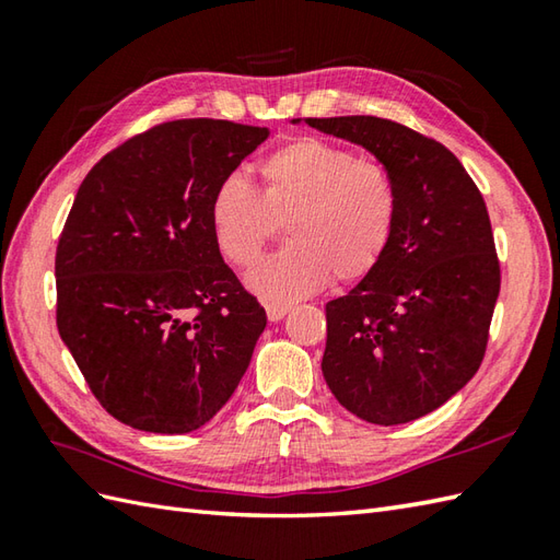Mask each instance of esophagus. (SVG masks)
Instances as JSON below:
<instances>
[{
  "instance_id": "obj_1",
  "label": "esophagus",
  "mask_w": 560,
  "mask_h": 560,
  "mask_svg": "<svg viewBox=\"0 0 560 560\" xmlns=\"http://www.w3.org/2000/svg\"><path fill=\"white\" fill-rule=\"evenodd\" d=\"M267 311V317L271 319V323H279V319L287 317V313L291 311V305H283V303H267L265 305Z\"/></svg>"
}]
</instances>
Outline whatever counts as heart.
<instances>
[{
    "mask_svg": "<svg viewBox=\"0 0 560 560\" xmlns=\"http://www.w3.org/2000/svg\"><path fill=\"white\" fill-rule=\"evenodd\" d=\"M211 233L221 255L253 269L287 225L289 245L249 273L267 301H299L327 287L361 281L389 249L399 221L395 175L375 156L317 137H299L257 165V192L225 180L211 197Z\"/></svg>",
    "mask_w": 560,
    "mask_h": 560,
    "instance_id": "b5f03b06",
    "label": "heart"
}]
</instances>
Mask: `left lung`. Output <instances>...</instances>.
I'll return each mask as SVG.
<instances>
[{
	"mask_svg": "<svg viewBox=\"0 0 560 560\" xmlns=\"http://www.w3.org/2000/svg\"><path fill=\"white\" fill-rule=\"evenodd\" d=\"M383 161L399 221L383 261L327 303L323 375L343 409L377 425L421 419L479 371L501 291L486 201L455 153L373 115L305 117Z\"/></svg>",
	"mask_w": 560,
	"mask_h": 560,
	"instance_id": "1",
	"label": "left lung"
}]
</instances>
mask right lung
Returning a JSON list of instances; mask_svg holds the SVG:
<instances>
[{
	"label": "right lung",
	"instance_id": "right-lung-1",
	"mask_svg": "<svg viewBox=\"0 0 560 560\" xmlns=\"http://www.w3.org/2000/svg\"><path fill=\"white\" fill-rule=\"evenodd\" d=\"M269 137L229 120H173L93 165L55 255L57 329L101 407L147 433L213 419L267 327L213 241L219 185Z\"/></svg>",
	"mask_w": 560,
	"mask_h": 560
}]
</instances>
